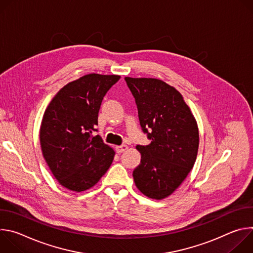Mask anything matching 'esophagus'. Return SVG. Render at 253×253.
Listing matches in <instances>:
<instances>
[{
	"label": "esophagus",
	"mask_w": 253,
	"mask_h": 253,
	"mask_svg": "<svg viewBox=\"0 0 253 253\" xmlns=\"http://www.w3.org/2000/svg\"><path fill=\"white\" fill-rule=\"evenodd\" d=\"M128 149V146L127 145H120V146H116L115 147V150H116V152L117 153H122V152H124V151H126Z\"/></svg>",
	"instance_id": "1"
}]
</instances>
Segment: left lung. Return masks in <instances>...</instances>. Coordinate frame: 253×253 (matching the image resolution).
<instances>
[{
    "instance_id": "obj_1",
    "label": "left lung",
    "mask_w": 253,
    "mask_h": 253,
    "mask_svg": "<svg viewBox=\"0 0 253 253\" xmlns=\"http://www.w3.org/2000/svg\"><path fill=\"white\" fill-rule=\"evenodd\" d=\"M125 81L138 109L143 133L149 145H137L141 162L133 171L137 188L152 199L172 194L193 168L199 134L195 118L182 95L153 78Z\"/></svg>"
}]
</instances>
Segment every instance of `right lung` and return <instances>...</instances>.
Segmentation results:
<instances>
[{
    "label": "right lung",
    "mask_w": 253,
    "mask_h": 253,
    "mask_svg": "<svg viewBox=\"0 0 253 253\" xmlns=\"http://www.w3.org/2000/svg\"><path fill=\"white\" fill-rule=\"evenodd\" d=\"M117 75L89 74L64 86L44 113L40 129L43 156L58 182L81 192L109 169L115 152L97 132L102 100Z\"/></svg>",
    "instance_id": "add662e5"
}]
</instances>
